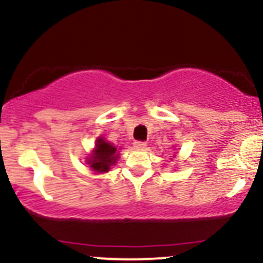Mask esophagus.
Instances as JSON below:
<instances>
[{"label":"esophagus","mask_w":263,"mask_h":263,"mask_svg":"<svg viewBox=\"0 0 263 263\" xmlns=\"http://www.w3.org/2000/svg\"><path fill=\"white\" fill-rule=\"evenodd\" d=\"M134 147L136 148V150H144V148L146 147V144H145V142H141V141H136L134 144Z\"/></svg>","instance_id":"1"}]
</instances>
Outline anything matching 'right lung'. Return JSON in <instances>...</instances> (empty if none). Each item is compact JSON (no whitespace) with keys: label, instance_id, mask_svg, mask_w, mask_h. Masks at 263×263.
<instances>
[{"label":"right lung","instance_id":"1","mask_svg":"<svg viewBox=\"0 0 263 263\" xmlns=\"http://www.w3.org/2000/svg\"><path fill=\"white\" fill-rule=\"evenodd\" d=\"M119 150L112 142L99 136L95 141V146L87 155L85 163L89 165L94 174H103L110 171V166L116 165L119 159Z\"/></svg>","mask_w":263,"mask_h":263}]
</instances>
